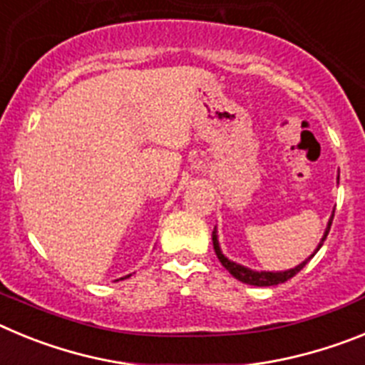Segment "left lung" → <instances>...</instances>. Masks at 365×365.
I'll list each match as a JSON object with an SVG mask.
<instances>
[{
	"mask_svg": "<svg viewBox=\"0 0 365 365\" xmlns=\"http://www.w3.org/2000/svg\"><path fill=\"white\" fill-rule=\"evenodd\" d=\"M338 179H340V175H338ZM333 217H334V210L333 214H331V217H329V222L327 227H325V232L324 235H322L320 243H318V247L314 248V252L311 254V256L307 257L305 261H302L299 265L292 267V269H287V270H254V269H248V267L245 265H240V263H235V261L228 259L225 254H222L221 247H219V235H217V227L214 228V232H212V241H214V250H215V256L219 257V261H221V265L225 267V269L228 270V272L234 276L235 279H240V282L247 283V285H254V287H272V285H279V283H285L287 279H291L292 276H296V274L299 272V270L303 269V267L307 265L309 261L314 257V254L318 252L322 248V245H324L325 237H327L329 230H331V222H333Z\"/></svg>",
	"mask_w": 365,
	"mask_h": 365,
	"instance_id": "left-lung-1",
	"label": "left lung"
}]
</instances>
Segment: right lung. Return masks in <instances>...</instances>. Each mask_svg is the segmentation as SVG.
<instances>
[{
	"mask_svg": "<svg viewBox=\"0 0 365 365\" xmlns=\"http://www.w3.org/2000/svg\"><path fill=\"white\" fill-rule=\"evenodd\" d=\"M131 274H128V276H124V278H120V279H125V278H130ZM115 282H118V279H115Z\"/></svg>",
	"mask_w": 365,
	"mask_h": 365,
	"instance_id": "add662e5",
	"label": "right lung"
}]
</instances>
